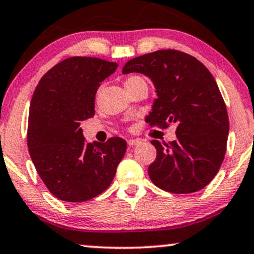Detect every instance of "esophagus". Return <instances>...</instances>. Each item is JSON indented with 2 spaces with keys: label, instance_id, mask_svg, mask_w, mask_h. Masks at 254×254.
I'll return each mask as SVG.
<instances>
[{
  "label": "esophagus",
  "instance_id": "34e87169",
  "mask_svg": "<svg viewBox=\"0 0 254 254\" xmlns=\"http://www.w3.org/2000/svg\"><path fill=\"white\" fill-rule=\"evenodd\" d=\"M127 143H128V146H129V147H133V146L139 145V143H141V140H140V139H129L127 141Z\"/></svg>",
  "mask_w": 254,
  "mask_h": 254
}]
</instances>
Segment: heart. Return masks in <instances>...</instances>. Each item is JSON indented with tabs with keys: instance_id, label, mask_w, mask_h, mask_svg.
I'll use <instances>...</instances> for the list:
<instances>
[{
	"instance_id": "1",
	"label": "heart",
	"mask_w": 254,
	"mask_h": 254,
	"mask_svg": "<svg viewBox=\"0 0 254 254\" xmlns=\"http://www.w3.org/2000/svg\"><path fill=\"white\" fill-rule=\"evenodd\" d=\"M142 81L145 80H143L141 76H139V75H129V76L126 77V81H125V87L133 86V84L142 82Z\"/></svg>"
}]
</instances>
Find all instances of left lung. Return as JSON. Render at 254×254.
Returning a JSON list of instances; mask_svg holds the SVG:
<instances>
[{
  "label": "left lung",
  "mask_w": 254,
  "mask_h": 254,
  "mask_svg": "<svg viewBox=\"0 0 254 254\" xmlns=\"http://www.w3.org/2000/svg\"><path fill=\"white\" fill-rule=\"evenodd\" d=\"M122 73L152 80L158 98L146 121L151 127L177 125L170 143L152 140L156 159L148 174L159 189L175 194L198 192L211 183L224 161L230 124L213 75L186 53L165 49L137 56Z\"/></svg>",
  "instance_id": "8db88e82"
}]
</instances>
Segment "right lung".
<instances>
[{"instance_id":"add662e5","label":"right lung","mask_w":254,"mask_h":254,"mask_svg":"<svg viewBox=\"0 0 254 254\" xmlns=\"http://www.w3.org/2000/svg\"><path fill=\"white\" fill-rule=\"evenodd\" d=\"M117 62L73 56L43 75L30 102L27 143L37 173L53 195L82 202L108 189L127 143L114 136L87 143L80 124L95 114L96 90Z\"/></svg>"}]
</instances>
